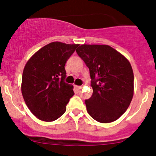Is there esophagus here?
<instances>
[{"instance_id": "34e87169", "label": "esophagus", "mask_w": 156, "mask_h": 156, "mask_svg": "<svg viewBox=\"0 0 156 156\" xmlns=\"http://www.w3.org/2000/svg\"><path fill=\"white\" fill-rule=\"evenodd\" d=\"M75 88H76V90H77V92H80L81 90V89H82V87H81V86H76Z\"/></svg>"}]
</instances>
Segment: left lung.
<instances>
[{"label": "left lung", "mask_w": 156, "mask_h": 156, "mask_svg": "<svg viewBox=\"0 0 156 156\" xmlns=\"http://www.w3.org/2000/svg\"><path fill=\"white\" fill-rule=\"evenodd\" d=\"M90 70L93 94L85 101L87 111L102 123L118 119L133 96L131 65L108 45L83 44L76 50Z\"/></svg>", "instance_id": "obj_1"}]
</instances>
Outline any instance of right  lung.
I'll return each mask as SVG.
<instances>
[{
  "label": "right lung",
  "mask_w": 156,
  "mask_h": 156,
  "mask_svg": "<svg viewBox=\"0 0 156 156\" xmlns=\"http://www.w3.org/2000/svg\"><path fill=\"white\" fill-rule=\"evenodd\" d=\"M79 44L52 42L32 56L24 67L21 90L27 107L37 118L55 121L65 113L74 94L65 82V65Z\"/></svg>",
  "instance_id": "1"
}]
</instances>
